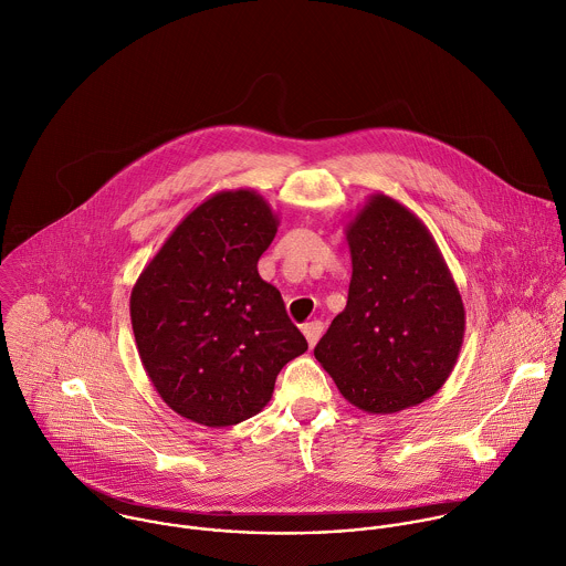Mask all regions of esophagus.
<instances>
[{"label": "esophagus", "instance_id": "1", "mask_svg": "<svg viewBox=\"0 0 566 566\" xmlns=\"http://www.w3.org/2000/svg\"><path fill=\"white\" fill-rule=\"evenodd\" d=\"M322 333H324V324H322L319 319H315V322H308V324L304 326V337H306V342H308V346H311V348H313V346L319 342Z\"/></svg>", "mask_w": 566, "mask_h": 566}]
</instances>
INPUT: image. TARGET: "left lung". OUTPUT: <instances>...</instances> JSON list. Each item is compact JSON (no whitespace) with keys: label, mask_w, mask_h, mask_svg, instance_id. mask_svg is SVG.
Listing matches in <instances>:
<instances>
[{"label":"left lung","mask_w":566,"mask_h":566,"mask_svg":"<svg viewBox=\"0 0 566 566\" xmlns=\"http://www.w3.org/2000/svg\"><path fill=\"white\" fill-rule=\"evenodd\" d=\"M346 240L348 302L315 359L355 408L395 415L434 397L452 375L465 306L430 229L399 200L368 196Z\"/></svg>","instance_id":"left-lung-1"}]
</instances>
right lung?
I'll use <instances>...</instances> for the list:
<instances>
[{
	"mask_svg": "<svg viewBox=\"0 0 566 566\" xmlns=\"http://www.w3.org/2000/svg\"><path fill=\"white\" fill-rule=\"evenodd\" d=\"M277 227L258 191H218L178 222L132 289L140 364L160 399L193 423L255 417L277 373L308 348L258 273Z\"/></svg>",
	"mask_w": 566,
	"mask_h": 566,
	"instance_id": "add662e5",
	"label": "right lung"
}]
</instances>
